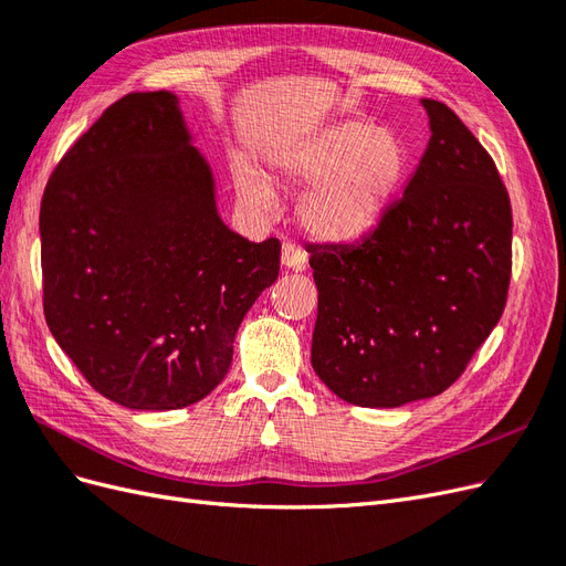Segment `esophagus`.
<instances>
[{"instance_id": "obj_1", "label": "esophagus", "mask_w": 566, "mask_h": 566, "mask_svg": "<svg viewBox=\"0 0 566 566\" xmlns=\"http://www.w3.org/2000/svg\"><path fill=\"white\" fill-rule=\"evenodd\" d=\"M281 264L290 271H304L306 252L297 243H285L283 252H281Z\"/></svg>"}]
</instances>
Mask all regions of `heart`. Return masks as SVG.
<instances>
[{
  "label": "heart",
  "mask_w": 566,
  "mask_h": 566,
  "mask_svg": "<svg viewBox=\"0 0 566 566\" xmlns=\"http://www.w3.org/2000/svg\"><path fill=\"white\" fill-rule=\"evenodd\" d=\"M403 167L406 146L397 132L349 119L283 153L276 175L297 186L316 180L300 205L304 229L318 241L349 243L375 227ZM235 186L248 208H271L269 188L254 172L241 169Z\"/></svg>",
  "instance_id": "1"
}]
</instances>
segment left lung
<instances>
[{
	"label": "left lung",
	"instance_id": "1",
	"mask_svg": "<svg viewBox=\"0 0 566 566\" xmlns=\"http://www.w3.org/2000/svg\"><path fill=\"white\" fill-rule=\"evenodd\" d=\"M422 106L432 136L403 196L358 243L306 245L318 287L312 366L339 399L364 408L449 389L507 302V188L447 104Z\"/></svg>",
	"mask_w": 566,
	"mask_h": 566
}]
</instances>
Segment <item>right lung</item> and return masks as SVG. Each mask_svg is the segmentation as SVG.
I'll list each match as a JSON object with an SVG mask.
<instances>
[{"label":"right lung","instance_id":"1","mask_svg":"<svg viewBox=\"0 0 566 566\" xmlns=\"http://www.w3.org/2000/svg\"><path fill=\"white\" fill-rule=\"evenodd\" d=\"M40 238L51 335L98 394L136 410L208 397L281 269L279 238L250 243L219 219L169 92L117 98L65 150Z\"/></svg>","mask_w":566,"mask_h":566}]
</instances>
